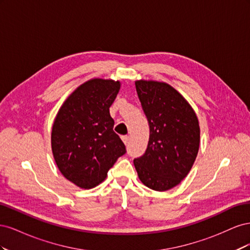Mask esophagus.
Masks as SVG:
<instances>
[{"instance_id": "obj_1", "label": "esophagus", "mask_w": 250, "mask_h": 250, "mask_svg": "<svg viewBox=\"0 0 250 250\" xmlns=\"http://www.w3.org/2000/svg\"><path fill=\"white\" fill-rule=\"evenodd\" d=\"M122 141L124 142L125 145H128V143H129V137H128V135H123Z\"/></svg>"}]
</instances>
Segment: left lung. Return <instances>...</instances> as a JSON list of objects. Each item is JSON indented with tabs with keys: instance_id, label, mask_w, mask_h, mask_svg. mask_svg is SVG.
Returning <instances> with one entry per match:
<instances>
[{
	"instance_id": "1",
	"label": "left lung",
	"mask_w": 250,
	"mask_h": 250,
	"mask_svg": "<svg viewBox=\"0 0 250 250\" xmlns=\"http://www.w3.org/2000/svg\"><path fill=\"white\" fill-rule=\"evenodd\" d=\"M135 88L150 135L145 153L133 160L134 167L146 187L167 191L188 175L197 156L198 119L185 98L167 83L141 80Z\"/></svg>"
}]
</instances>
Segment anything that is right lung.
Here are the masks:
<instances>
[{"mask_svg":"<svg viewBox=\"0 0 250 250\" xmlns=\"http://www.w3.org/2000/svg\"><path fill=\"white\" fill-rule=\"evenodd\" d=\"M119 90V81L92 79L83 83L62 104L53 124L52 151L57 167L82 188L101 184L126 153L109 115Z\"/></svg>","mask_w":250,"mask_h":250,"instance_id":"add662e5","label":"right lung"}]
</instances>
